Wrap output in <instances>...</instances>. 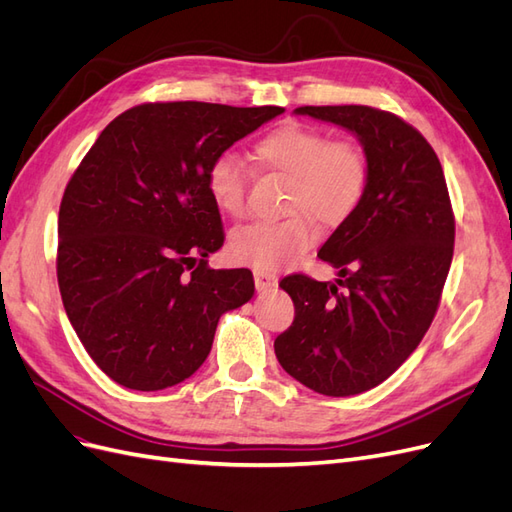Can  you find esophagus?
Returning a JSON list of instances; mask_svg holds the SVG:
<instances>
[{"mask_svg":"<svg viewBox=\"0 0 512 512\" xmlns=\"http://www.w3.org/2000/svg\"><path fill=\"white\" fill-rule=\"evenodd\" d=\"M254 284L258 290H271L277 286V275L267 269H254Z\"/></svg>","mask_w":512,"mask_h":512,"instance_id":"1","label":"esophagus"}]
</instances>
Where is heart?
Masks as SVG:
<instances>
[{"label": "heart", "mask_w": 512, "mask_h": 512, "mask_svg": "<svg viewBox=\"0 0 512 512\" xmlns=\"http://www.w3.org/2000/svg\"><path fill=\"white\" fill-rule=\"evenodd\" d=\"M254 158L267 173L286 175L284 209L290 211L277 222H252L232 232L230 254L256 269H277L303 256L318 237L312 215L331 228L344 224L367 190L365 149L305 123H284L260 136ZM207 190L222 213L245 215L247 168L237 153L222 151L211 160Z\"/></svg>", "instance_id": "obj_1"}]
</instances>
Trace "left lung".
Listing matches in <instances>:
<instances>
[{"label":"left lung","instance_id":"8db88e82","mask_svg":"<svg viewBox=\"0 0 512 512\" xmlns=\"http://www.w3.org/2000/svg\"><path fill=\"white\" fill-rule=\"evenodd\" d=\"M299 115L359 136L367 190L318 256L342 280L286 275L294 320L275 354L307 389L348 397L374 389L421 344L438 312L455 247L442 164L425 136L374 106H299Z\"/></svg>","mask_w":512,"mask_h":512}]
</instances>
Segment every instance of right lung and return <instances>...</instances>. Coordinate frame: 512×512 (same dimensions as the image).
Wrapping results in <instances>:
<instances>
[{"instance_id":"obj_1","label":"right lung","mask_w":512,"mask_h":512,"mask_svg":"<svg viewBox=\"0 0 512 512\" xmlns=\"http://www.w3.org/2000/svg\"><path fill=\"white\" fill-rule=\"evenodd\" d=\"M282 106L145 102L115 117L59 205L57 282L94 363L162 391L205 363L218 320L252 299L250 269L209 267L224 243L207 168Z\"/></svg>"}]
</instances>
